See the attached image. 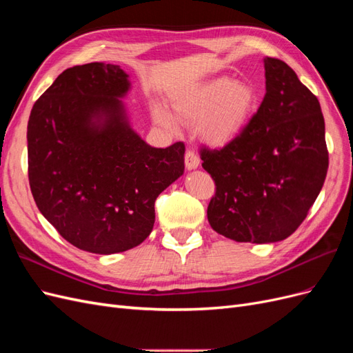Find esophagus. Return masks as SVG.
<instances>
[{"instance_id":"1","label":"esophagus","mask_w":353,"mask_h":353,"mask_svg":"<svg viewBox=\"0 0 353 353\" xmlns=\"http://www.w3.org/2000/svg\"><path fill=\"white\" fill-rule=\"evenodd\" d=\"M184 160H185V168H187L188 170L196 169V168L200 165V159H199V156H197L193 150H187V152H185Z\"/></svg>"}]
</instances>
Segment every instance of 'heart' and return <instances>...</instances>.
Wrapping results in <instances>:
<instances>
[{"label":"heart","mask_w":353,"mask_h":353,"mask_svg":"<svg viewBox=\"0 0 353 353\" xmlns=\"http://www.w3.org/2000/svg\"><path fill=\"white\" fill-rule=\"evenodd\" d=\"M256 105V92L248 82L228 77L213 78L176 95L172 110L179 121L199 122V132L210 144L222 145L234 140L248 123ZM153 119L165 130L176 131L175 117L156 105Z\"/></svg>","instance_id":"obj_1"}]
</instances>
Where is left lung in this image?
I'll return each mask as SVG.
<instances>
[{
  "label": "left lung",
  "instance_id": "obj_1",
  "mask_svg": "<svg viewBox=\"0 0 353 353\" xmlns=\"http://www.w3.org/2000/svg\"><path fill=\"white\" fill-rule=\"evenodd\" d=\"M265 97L243 131L222 148L201 147L215 181L210 227L239 243L287 239L321 191L328 150L318 99L279 59H265Z\"/></svg>",
  "mask_w": 353,
  "mask_h": 353
}]
</instances>
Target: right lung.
I'll use <instances>...</instances> for the list:
<instances>
[{"mask_svg": "<svg viewBox=\"0 0 353 353\" xmlns=\"http://www.w3.org/2000/svg\"><path fill=\"white\" fill-rule=\"evenodd\" d=\"M130 90L116 65L60 73L32 108L28 175L38 209L74 248L130 250L154 225V201L184 174V143L148 145L119 100Z\"/></svg>", "mask_w": 353, "mask_h": 353, "instance_id": "obj_1", "label": "right lung"}]
</instances>
